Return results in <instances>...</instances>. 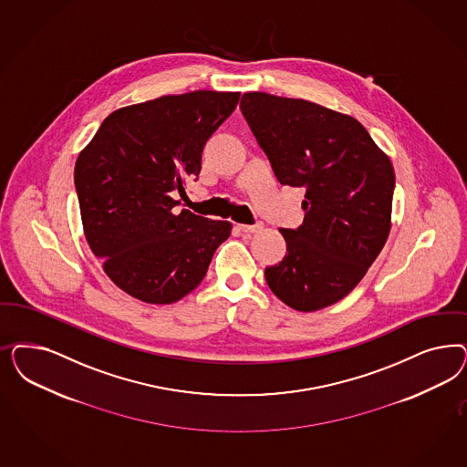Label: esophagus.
<instances>
[{
	"instance_id": "1",
	"label": "esophagus",
	"mask_w": 467,
	"mask_h": 467,
	"mask_svg": "<svg viewBox=\"0 0 467 467\" xmlns=\"http://www.w3.org/2000/svg\"><path fill=\"white\" fill-rule=\"evenodd\" d=\"M237 228L244 232V234H254V232H259V230H263V223H254V225H244V223H239Z\"/></svg>"
}]
</instances>
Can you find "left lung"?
<instances>
[{
	"mask_svg": "<svg viewBox=\"0 0 467 467\" xmlns=\"http://www.w3.org/2000/svg\"><path fill=\"white\" fill-rule=\"evenodd\" d=\"M242 115L282 185L301 187L304 222L282 228L286 254L265 270L271 292L311 313L344 299L389 239L395 171L350 115L306 101L245 92Z\"/></svg>",
	"mask_w": 467,
	"mask_h": 467,
	"instance_id": "left-lung-1",
	"label": "left lung"
}]
</instances>
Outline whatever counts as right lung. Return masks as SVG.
<instances>
[{
    "instance_id": "1",
    "label": "right lung",
    "mask_w": 467,
    "mask_h": 467,
    "mask_svg": "<svg viewBox=\"0 0 467 467\" xmlns=\"http://www.w3.org/2000/svg\"><path fill=\"white\" fill-rule=\"evenodd\" d=\"M241 92L192 90L123 106L77 158L84 235L108 278L148 304L196 288L232 223L175 210L201 171L204 144Z\"/></svg>"
}]
</instances>
